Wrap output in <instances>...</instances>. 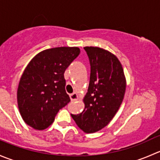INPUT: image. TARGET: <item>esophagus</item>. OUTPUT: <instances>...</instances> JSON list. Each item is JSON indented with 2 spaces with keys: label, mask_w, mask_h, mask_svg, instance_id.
Returning a JSON list of instances; mask_svg holds the SVG:
<instances>
[{
  "label": "esophagus",
  "mask_w": 160,
  "mask_h": 160,
  "mask_svg": "<svg viewBox=\"0 0 160 160\" xmlns=\"http://www.w3.org/2000/svg\"><path fill=\"white\" fill-rule=\"evenodd\" d=\"M70 98L71 101H77V100L79 99L78 95H77V93H71V94L70 95Z\"/></svg>",
  "instance_id": "esophagus-1"
}]
</instances>
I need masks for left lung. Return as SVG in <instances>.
Returning <instances> with one entry per match:
<instances>
[{
	"mask_svg": "<svg viewBox=\"0 0 160 160\" xmlns=\"http://www.w3.org/2000/svg\"><path fill=\"white\" fill-rule=\"evenodd\" d=\"M90 63V83L83 98L84 109L71 114L77 126L93 133L107 126L118 111L126 89L123 67L115 55L99 47L86 46Z\"/></svg>",
	"mask_w": 160,
	"mask_h": 160,
	"instance_id": "left-lung-1",
	"label": "left lung"
}]
</instances>
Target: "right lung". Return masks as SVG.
<instances>
[{
	"label": "right lung",
	"instance_id": "obj_1",
	"mask_svg": "<svg viewBox=\"0 0 160 160\" xmlns=\"http://www.w3.org/2000/svg\"><path fill=\"white\" fill-rule=\"evenodd\" d=\"M80 52L78 47L65 46L43 50L25 67L17 90L18 107L24 122L34 129L47 128L70 101L64 72Z\"/></svg>",
	"mask_w": 160,
	"mask_h": 160
}]
</instances>
